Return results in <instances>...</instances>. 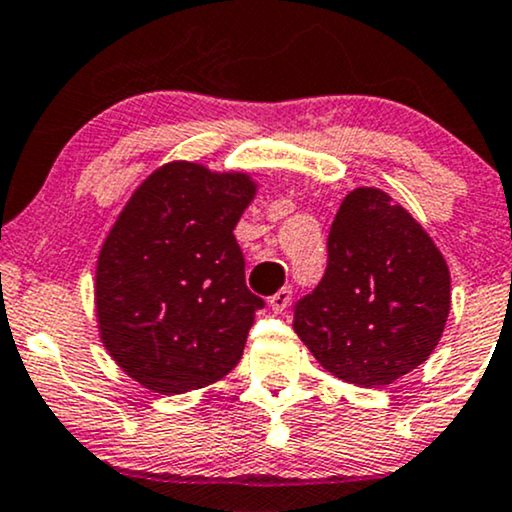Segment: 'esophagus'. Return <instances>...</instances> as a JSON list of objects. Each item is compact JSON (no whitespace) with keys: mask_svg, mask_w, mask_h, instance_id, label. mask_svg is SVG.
Returning a JSON list of instances; mask_svg holds the SVG:
<instances>
[{"mask_svg":"<svg viewBox=\"0 0 512 512\" xmlns=\"http://www.w3.org/2000/svg\"><path fill=\"white\" fill-rule=\"evenodd\" d=\"M291 286H283L281 291H276L272 298H269V307H272L274 312H283L288 307V303H291Z\"/></svg>","mask_w":512,"mask_h":512,"instance_id":"esophagus-1","label":"esophagus"}]
</instances>
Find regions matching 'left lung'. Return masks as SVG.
<instances>
[{
  "mask_svg": "<svg viewBox=\"0 0 512 512\" xmlns=\"http://www.w3.org/2000/svg\"><path fill=\"white\" fill-rule=\"evenodd\" d=\"M451 310V274L429 233L379 188H355L326 238V269L293 329L326 372L386 386L420 367Z\"/></svg>",
  "mask_w": 512,
  "mask_h": 512,
  "instance_id": "8db88e82",
  "label": "left lung"
}]
</instances>
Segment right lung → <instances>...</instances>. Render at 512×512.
<instances>
[{"instance_id":"right-lung-1","label":"right lung","mask_w":512,"mask_h":512,"mask_svg":"<svg viewBox=\"0 0 512 512\" xmlns=\"http://www.w3.org/2000/svg\"><path fill=\"white\" fill-rule=\"evenodd\" d=\"M255 197L248 174L171 162L135 190L97 260L104 348L145 389L174 396L238 365L264 300L245 286L233 229Z\"/></svg>"}]
</instances>
